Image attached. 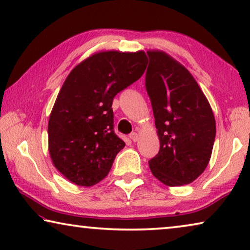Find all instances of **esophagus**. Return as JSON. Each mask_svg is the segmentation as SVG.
<instances>
[{
  "label": "esophagus",
  "instance_id": "34e87169",
  "mask_svg": "<svg viewBox=\"0 0 250 250\" xmlns=\"http://www.w3.org/2000/svg\"><path fill=\"white\" fill-rule=\"evenodd\" d=\"M130 139H131L133 143H136V141L138 140V133L137 132H131L130 133Z\"/></svg>",
  "mask_w": 250,
  "mask_h": 250
}]
</instances>
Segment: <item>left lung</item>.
Wrapping results in <instances>:
<instances>
[{"mask_svg": "<svg viewBox=\"0 0 250 250\" xmlns=\"http://www.w3.org/2000/svg\"><path fill=\"white\" fill-rule=\"evenodd\" d=\"M146 89L161 141L149 161L154 176L167 186L195 181L207 168L215 139L208 99L183 65L161 50L147 51Z\"/></svg>", "mask_w": 250, "mask_h": 250, "instance_id": "8db88e82", "label": "left lung"}]
</instances>
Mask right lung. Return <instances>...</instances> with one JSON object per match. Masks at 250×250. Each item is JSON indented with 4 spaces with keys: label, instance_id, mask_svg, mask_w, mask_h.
Segmentation results:
<instances>
[{
    "label": "right lung",
    "instance_id": "1",
    "mask_svg": "<svg viewBox=\"0 0 250 250\" xmlns=\"http://www.w3.org/2000/svg\"><path fill=\"white\" fill-rule=\"evenodd\" d=\"M144 51H101L78 64L62 84L48 122L54 166L67 180L92 186L109 174L125 146L114 133V96L143 76Z\"/></svg>",
    "mask_w": 250,
    "mask_h": 250
}]
</instances>
